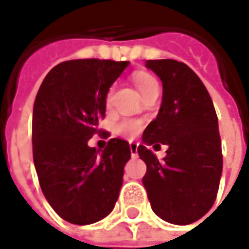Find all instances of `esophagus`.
Segmentation results:
<instances>
[{"label": "esophagus", "instance_id": "obj_1", "mask_svg": "<svg viewBox=\"0 0 249 249\" xmlns=\"http://www.w3.org/2000/svg\"><path fill=\"white\" fill-rule=\"evenodd\" d=\"M130 152H131V157H137V148H139V144L134 142V141H130L129 142Z\"/></svg>", "mask_w": 249, "mask_h": 249}]
</instances>
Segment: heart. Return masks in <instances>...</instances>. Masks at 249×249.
Wrapping results in <instances>:
<instances>
[{"label":"heart","instance_id":"1","mask_svg":"<svg viewBox=\"0 0 249 249\" xmlns=\"http://www.w3.org/2000/svg\"><path fill=\"white\" fill-rule=\"evenodd\" d=\"M133 82H134V86L137 87V90L141 94V97H144L147 92H149L154 89H158L159 84L157 82V79L154 76H151L149 73L145 72H140L136 73L133 76ZM140 130V123L136 122V120H124L119 123L116 131L119 133L120 136L123 137H133L134 134H137V131Z\"/></svg>","mask_w":249,"mask_h":249}]
</instances>
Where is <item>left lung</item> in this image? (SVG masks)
<instances>
[{"label":"left lung","instance_id":"left-lung-1","mask_svg":"<svg viewBox=\"0 0 249 249\" xmlns=\"http://www.w3.org/2000/svg\"><path fill=\"white\" fill-rule=\"evenodd\" d=\"M162 82V104L144 130L139 155L147 165L142 184L151 208L165 222L190 225L212 208L219 190L223 158L219 124L204 83L186 63L147 61ZM169 147L159 161L148 149Z\"/></svg>","mask_w":249,"mask_h":249}]
</instances>
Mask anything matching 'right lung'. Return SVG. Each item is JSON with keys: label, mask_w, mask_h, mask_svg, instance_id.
Segmentation results:
<instances>
[{"label": "right lung", "mask_w": 249, "mask_h": 249, "mask_svg": "<svg viewBox=\"0 0 249 249\" xmlns=\"http://www.w3.org/2000/svg\"><path fill=\"white\" fill-rule=\"evenodd\" d=\"M129 62L74 59L45 76L33 108V160L44 196L73 225H91L115 208L123 184L129 142L89 147L105 118L107 95Z\"/></svg>", "instance_id": "add662e5"}]
</instances>
